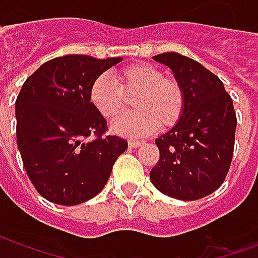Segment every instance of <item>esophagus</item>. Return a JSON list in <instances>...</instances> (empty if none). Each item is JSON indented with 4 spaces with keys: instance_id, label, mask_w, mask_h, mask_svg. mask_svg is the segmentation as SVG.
<instances>
[{
    "instance_id": "34e87169",
    "label": "esophagus",
    "mask_w": 258,
    "mask_h": 258,
    "mask_svg": "<svg viewBox=\"0 0 258 258\" xmlns=\"http://www.w3.org/2000/svg\"><path fill=\"white\" fill-rule=\"evenodd\" d=\"M142 145V142L140 141H135V140H128V146L130 148H138V146Z\"/></svg>"
}]
</instances>
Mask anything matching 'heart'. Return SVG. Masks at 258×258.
I'll use <instances>...</instances> for the list:
<instances>
[{
	"label": "heart",
	"instance_id": "b5f03b06",
	"mask_svg": "<svg viewBox=\"0 0 258 258\" xmlns=\"http://www.w3.org/2000/svg\"><path fill=\"white\" fill-rule=\"evenodd\" d=\"M117 84L106 74L98 76L90 87L88 98L102 117L114 120L133 99L134 112L120 117L113 131L128 137H142L175 127L184 116L186 98L178 80L164 76L156 64L138 62L116 73Z\"/></svg>",
	"mask_w": 258,
	"mask_h": 258
}]
</instances>
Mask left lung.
I'll use <instances>...</instances> for the list:
<instances>
[{
    "label": "left lung",
    "mask_w": 258,
    "mask_h": 258,
    "mask_svg": "<svg viewBox=\"0 0 258 258\" xmlns=\"http://www.w3.org/2000/svg\"><path fill=\"white\" fill-rule=\"evenodd\" d=\"M173 70L185 91L184 116L155 140L160 157L152 184L179 200L202 199L218 189L233 156L236 113L222 81L194 59L177 52L153 56Z\"/></svg>",
    "instance_id": "8db88e82"
}]
</instances>
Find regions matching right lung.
I'll list each match as a JSON object with an SVG mask.
<instances>
[{
	"mask_svg": "<svg viewBox=\"0 0 258 258\" xmlns=\"http://www.w3.org/2000/svg\"><path fill=\"white\" fill-rule=\"evenodd\" d=\"M123 58L66 55L31 74L16 98V140L26 173L52 203L80 205L99 194L127 141L106 135L91 105L92 81ZM91 135L93 140H88Z\"/></svg>",
	"mask_w": 258,
	"mask_h": 258,
	"instance_id": "add662e5",
	"label": "right lung"
}]
</instances>
